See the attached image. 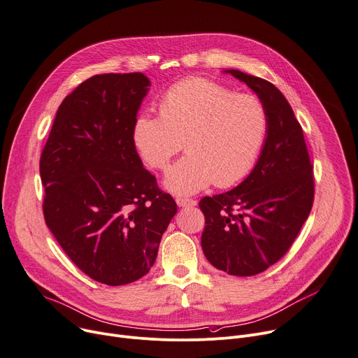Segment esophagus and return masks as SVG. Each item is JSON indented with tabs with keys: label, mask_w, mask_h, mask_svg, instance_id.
Segmentation results:
<instances>
[{
	"label": "esophagus",
	"mask_w": 358,
	"mask_h": 358,
	"mask_svg": "<svg viewBox=\"0 0 358 358\" xmlns=\"http://www.w3.org/2000/svg\"><path fill=\"white\" fill-rule=\"evenodd\" d=\"M176 203L179 208H192L196 206V201L187 199V197H176Z\"/></svg>",
	"instance_id": "34e87169"
}]
</instances>
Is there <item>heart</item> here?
Returning a JSON list of instances; mask_svg holds the SVG:
<instances>
[{
  "label": "heart",
  "instance_id": "heart-1",
  "mask_svg": "<svg viewBox=\"0 0 358 358\" xmlns=\"http://www.w3.org/2000/svg\"><path fill=\"white\" fill-rule=\"evenodd\" d=\"M264 102L205 78H185L159 101V115L139 113L132 141L143 162L165 171L185 146L187 152L168 172L165 185L190 194L209 185L230 187L255 168L268 135Z\"/></svg>",
  "mask_w": 358,
  "mask_h": 358
}]
</instances>
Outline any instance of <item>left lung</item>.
<instances>
[{
    "label": "left lung",
    "instance_id": "8db88e82",
    "mask_svg": "<svg viewBox=\"0 0 358 358\" xmlns=\"http://www.w3.org/2000/svg\"><path fill=\"white\" fill-rule=\"evenodd\" d=\"M264 102L270 128L252 173L237 187L205 196L202 249L231 275H255L292 248L314 201L313 164L301 125L285 95L263 78L230 69Z\"/></svg>",
    "mask_w": 358,
    "mask_h": 358
}]
</instances>
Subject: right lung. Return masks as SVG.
I'll list each match as a JSON object with an SVG mask.
<instances>
[{"mask_svg": "<svg viewBox=\"0 0 358 358\" xmlns=\"http://www.w3.org/2000/svg\"><path fill=\"white\" fill-rule=\"evenodd\" d=\"M149 85L141 72L79 84L59 105L39 159L48 229L79 270L108 286L150 270L178 212L132 141Z\"/></svg>", "mask_w": 358, "mask_h": 358, "instance_id": "1", "label": "right lung"}]
</instances>
